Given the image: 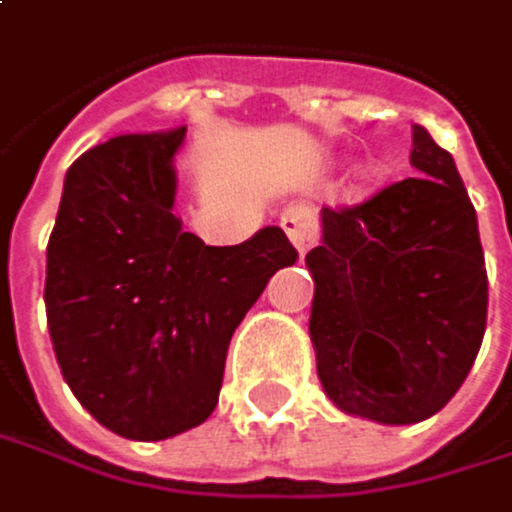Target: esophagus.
Masks as SVG:
<instances>
[{
    "instance_id": "1",
    "label": "esophagus",
    "mask_w": 512,
    "mask_h": 512,
    "mask_svg": "<svg viewBox=\"0 0 512 512\" xmlns=\"http://www.w3.org/2000/svg\"><path fill=\"white\" fill-rule=\"evenodd\" d=\"M279 224L288 233V239L297 245L300 254H306L315 245V239H318V218H315V212L309 206H291V209H285Z\"/></svg>"
}]
</instances>
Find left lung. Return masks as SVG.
Listing matches in <instances>:
<instances>
[{
  "label": "left lung",
  "instance_id": "left-lung-1",
  "mask_svg": "<svg viewBox=\"0 0 512 512\" xmlns=\"http://www.w3.org/2000/svg\"><path fill=\"white\" fill-rule=\"evenodd\" d=\"M411 164L414 176L357 206H324V239L306 254L324 393L387 426L429 420L456 396L489 306L477 212L453 155L414 125Z\"/></svg>",
  "mask_w": 512,
  "mask_h": 512
}]
</instances>
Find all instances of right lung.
Returning a JSON list of instances; mask_svg holds the SVG:
<instances>
[{"label":"right lung","instance_id":"add662e5","mask_svg":"<svg viewBox=\"0 0 512 512\" xmlns=\"http://www.w3.org/2000/svg\"><path fill=\"white\" fill-rule=\"evenodd\" d=\"M185 128L119 134L65 173L47 242V327L62 378L110 432L164 441L218 405L233 330L297 261L282 227L203 245L173 215Z\"/></svg>","mask_w":512,"mask_h":512}]
</instances>
